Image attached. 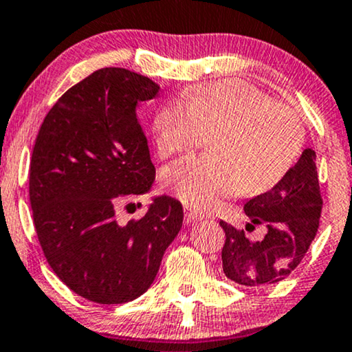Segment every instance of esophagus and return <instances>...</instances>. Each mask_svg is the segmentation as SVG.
Returning a JSON list of instances; mask_svg holds the SVG:
<instances>
[{"mask_svg":"<svg viewBox=\"0 0 352 352\" xmlns=\"http://www.w3.org/2000/svg\"><path fill=\"white\" fill-rule=\"evenodd\" d=\"M201 219H203V217H201V214H198L197 211L185 208V221H187V224H193L197 221H201Z\"/></svg>","mask_w":352,"mask_h":352,"instance_id":"1","label":"esophagus"}]
</instances>
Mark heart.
Wrapping results in <instances>:
<instances>
[{"mask_svg":"<svg viewBox=\"0 0 352 352\" xmlns=\"http://www.w3.org/2000/svg\"><path fill=\"white\" fill-rule=\"evenodd\" d=\"M162 157L198 146L211 133L210 154L165 168L164 184L182 203L208 211L223 198L274 188L297 160L303 126L290 109L243 80L195 85L154 118Z\"/></svg>","mask_w":352,"mask_h":352,"instance_id":"b5f03b06","label":"heart"}]
</instances>
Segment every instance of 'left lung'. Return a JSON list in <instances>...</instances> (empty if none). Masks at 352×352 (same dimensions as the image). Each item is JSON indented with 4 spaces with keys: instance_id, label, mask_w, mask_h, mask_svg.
<instances>
[{
    "instance_id": "left-lung-1",
    "label": "left lung",
    "mask_w": 352,
    "mask_h": 352,
    "mask_svg": "<svg viewBox=\"0 0 352 352\" xmlns=\"http://www.w3.org/2000/svg\"><path fill=\"white\" fill-rule=\"evenodd\" d=\"M315 160V151L305 149L274 188L245 203L244 211L251 222L267 228L262 239H249L244 230L219 221L226 234L223 272L230 280L245 287H267L297 269L315 239L323 208Z\"/></svg>"
}]
</instances>
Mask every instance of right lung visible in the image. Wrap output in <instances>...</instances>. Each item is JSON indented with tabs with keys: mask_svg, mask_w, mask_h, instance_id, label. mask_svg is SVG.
<instances>
[{
	"mask_svg": "<svg viewBox=\"0 0 352 352\" xmlns=\"http://www.w3.org/2000/svg\"><path fill=\"white\" fill-rule=\"evenodd\" d=\"M159 90L126 69L93 72L58 98L34 144L29 198L37 238L55 275L90 302L141 297L184 221L182 203L167 195L152 198L138 221L116 218L121 203L149 193L155 180L138 107Z\"/></svg>",
	"mask_w": 352,
	"mask_h": 352,
	"instance_id": "add662e5",
	"label": "right lung"
}]
</instances>
